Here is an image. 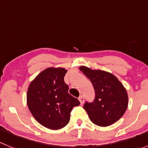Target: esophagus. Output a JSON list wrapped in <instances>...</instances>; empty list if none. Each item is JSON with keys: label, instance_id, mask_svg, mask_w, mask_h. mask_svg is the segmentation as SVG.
Here are the masks:
<instances>
[{"label": "esophagus", "instance_id": "34e87169", "mask_svg": "<svg viewBox=\"0 0 148 148\" xmlns=\"http://www.w3.org/2000/svg\"><path fill=\"white\" fill-rule=\"evenodd\" d=\"M79 100L81 104H83L84 102V97L83 96H80L79 97Z\"/></svg>", "mask_w": 148, "mask_h": 148}]
</instances>
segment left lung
Returning <instances> with one entry per match:
<instances>
[{
	"label": "left lung",
	"instance_id": "left-lung-1",
	"mask_svg": "<svg viewBox=\"0 0 148 148\" xmlns=\"http://www.w3.org/2000/svg\"><path fill=\"white\" fill-rule=\"evenodd\" d=\"M79 69L90 79L95 90V101L84 106L91 121L100 127L110 126L118 121L128 106L127 92L123 84L107 71L85 66Z\"/></svg>",
	"mask_w": 148,
	"mask_h": 148
}]
</instances>
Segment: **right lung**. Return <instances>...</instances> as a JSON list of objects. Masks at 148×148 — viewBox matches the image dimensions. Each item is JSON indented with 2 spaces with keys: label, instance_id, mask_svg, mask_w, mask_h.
Here are the masks:
<instances>
[{
  "label": "right lung",
  "instance_id": "add662e5",
  "mask_svg": "<svg viewBox=\"0 0 148 148\" xmlns=\"http://www.w3.org/2000/svg\"><path fill=\"white\" fill-rule=\"evenodd\" d=\"M66 71L62 67L46 68L28 86V109L36 120L48 129L56 130L65 127L74 107L80 104L68 92L69 86L64 80Z\"/></svg>",
  "mask_w": 148,
  "mask_h": 148
}]
</instances>
